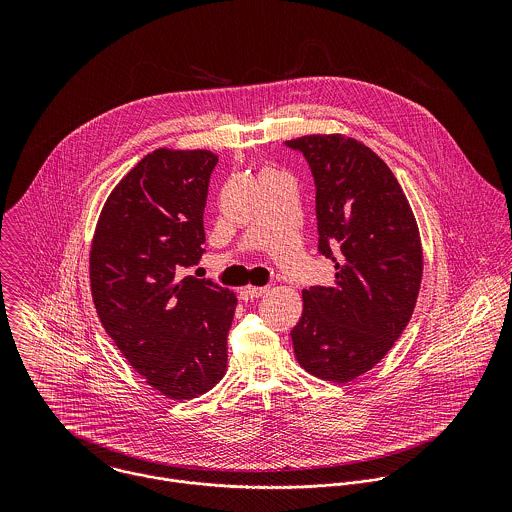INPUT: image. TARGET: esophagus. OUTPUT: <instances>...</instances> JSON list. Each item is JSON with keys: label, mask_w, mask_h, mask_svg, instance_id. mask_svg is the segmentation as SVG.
<instances>
[{"label": "esophagus", "mask_w": 512, "mask_h": 512, "mask_svg": "<svg viewBox=\"0 0 512 512\" xmlns=\"http://www.w3.org/2000/svg\"><path fill=\"white\" fill-rule=\"evenodd\" d=\"M266 292H268V288H266V286H264V288L248 286V288H242V290H240V297H242L244 301H250V299H256V297H262Z\"/></svg>", "instance_id": "34e87169"}]
</instances>
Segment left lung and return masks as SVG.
I'll return each mask as SVG.
<instances>
[{
  "label": "left lung",
  "mask_w": 512,
  "mask_h": 512,
  "mask_svg": "<svg viewBox=\"0 0 512 512\" xmlns=\"http://www.w3.org/2000/svg\"><path fill=\"white\" fill-rule=\"evenodd\" d=\"M286 146L309 163L317 250L335 264L331 286L303 290L293 353L313 376L349 382L380 363L412 317L424 270L418 224L394 173L365 144L317 134Z\"/></svg>",
  "instance_id": "obj_1"
}]
</instances>
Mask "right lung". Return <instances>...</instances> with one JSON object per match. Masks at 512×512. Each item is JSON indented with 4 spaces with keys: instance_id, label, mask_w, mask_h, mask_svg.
<instances>
[{
    "instance_id": "right-lung-1",
    "label": "right lung",
    "mask_w": 512,
    "mask_h": 512,
    "mask_svg": "<svg viewBox=\"0 0 512 512\" xmlns=\"http://www.w3.org/2000/svg\"><path fill=\"white\" fill-rule=\"evenodd\" d=\"M219 157L155 149L116 185L96 224L90 288L120 353L175 400L209 392L226 372L236 295L213 280L181 278L205 248L203 215Z\"/></svg>"
}]
</instances>
